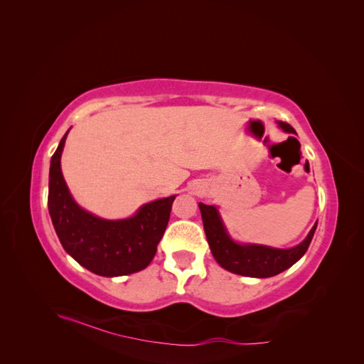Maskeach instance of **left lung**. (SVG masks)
Wrapping results in <instances>:
<instances>
[{"label":"left lung","instance_id":"1","mask_svg":"<svg viewBox=\"0 0 364 364\" xmlns=\"http://www.w3.org/2000/svg\"><path fill=\"white\" fill-rule=\"evenodd\" d=\"M278 124L284 132L296 134V130L289 123L278 121ZM199 208L208 245L211 247L215 261L229 272L250 278H270L291 267L294 262L304 257L317 228L316 222L302 243L291 249H273L261 245H238L228 235L215 206L199 203Z\"/></svg>","mask_w":364,"mask_h":364}]
</instances>
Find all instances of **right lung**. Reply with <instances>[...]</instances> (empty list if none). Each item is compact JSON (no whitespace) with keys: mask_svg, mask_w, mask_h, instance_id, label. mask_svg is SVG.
I'll list each match as a JSON object with an SVG mask.
<instances>
[{"mask_svg":"<svg viewBox=\"0 0 364 364\" xmlns=\"http://www.w3.org/2000/svg\"><path fill=\"white\" fill-rule=\"evenodd\" d=\"M68 132L51 156L48 179V211L60 245L80 266L100 277H124L146 269L168 225L176 196L142 205L124 220H105L85 211L74 202L60 170Z\"/></svg>","mask_w":364,"mask_h":364,"instance_id":"1","label":"right lung"}]
</instances>
